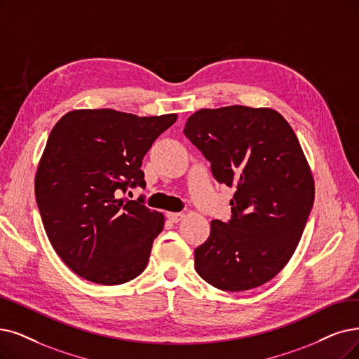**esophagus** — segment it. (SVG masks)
<instances>
[{"instance_id": "obj_1", "label": "esophagus", "mask_w": 359, "mask_h": 359, "mask_svg": "<svg viewBox=\"0 0 359 359\" xmlns=\"http://www.w3.org/2000/svg\"><path fill=\"white\" fill-rule=\"evenodd\" d=\"M166 217L169 218V221L172 222H180L184 218V213L182 212H168Z\"/></svg>"}]
</instances>
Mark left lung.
<instances>
[{
  "label": "left lung",
  "mask_w": 359,
  "mask_h": 359,
  "mask_svg": "<svg viewBox=\"0 0 359 359\" xmlns=\"http://www.w3.org/2000/svg\"><path fill=\"white\" fill-rule=\"evenodd\" d=\"M184 134L210 162L219 184L236 189L231 219L210 222L194 250L197 274L225 292L250 290L290 261L313 205V178L289 122L272 109H202Z\"/></svg>",
  "instance_id": "8db88e82"
}]
</instances>
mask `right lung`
<instances>
[{
    "instance_id": "right-lung-1",
    "label": "right lung",
    "mask_w": 359,
    "mask_h": 359,
    "mask_svg": "<svg viewBox=\"0 0 359 359\" xmlns=\"http://www.w3.org/2000/svg\"><path fill=\"white\" fill-rule=\"evenodd\" d=\"M177 118L81 109L54 125L38 165L35 197L53 249L79 277L114 285L146 269L163 215L144 206L142 197H116L146 187L142 157Z\"/></svg>"
}]
</instances>
